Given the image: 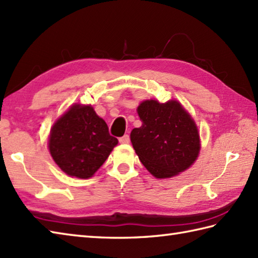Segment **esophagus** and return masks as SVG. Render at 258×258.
<instances>
[{
  "mask_svg": "<svg viewBox=\"0 0 258 258\" xmlns=\"http://www.w3.org/2000/svg\"><path fill=\"white\" fill-rule=\"evenodd\" d=\"M119 143H123V144H127L130 143V135L125 134L122 138H119Z\"/></svg>",
  "mask_w": 258,
  "mask_h": 258,
  "instance_id": "34e87169",
  "label": "esophagus"
}]
</instances>
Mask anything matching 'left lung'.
Returning <instances> with one entry per match:
<instances>
[{"mask_svg": "<svg viewBox=\"0 0 258 258\" xmlns=\"http://www.w3.org/2000/svg\"><path fill=\"white\" fill-rule=\"evenodd\" d=\"M141 127L131 142L146 170L156 179L178 175L195 163L200 151L198 127L176 100H144L138 107Z\"/></svg>", "mask_w": 258, "mask_h": 258, "instance_id": "1", "label": "left lung"}]
</instances>
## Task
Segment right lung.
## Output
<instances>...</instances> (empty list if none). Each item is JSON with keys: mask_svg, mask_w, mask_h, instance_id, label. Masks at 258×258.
<instances>
[{"mask_svg": "<svg viewBox=\"0 0 258 258\" xmlns=\"http://www.w3.org/2000/svg\"><path fill=\"white\" fill-rule=\"evenodd\" d=\"M118 143L90 105L75 104L50 131L49 151L66 174L93 176Z\"/></svg>", "mask_w": 258, "mask_h": 258, "instance_id": "right-lung-1", "label": "right lung"}]
</instances>
